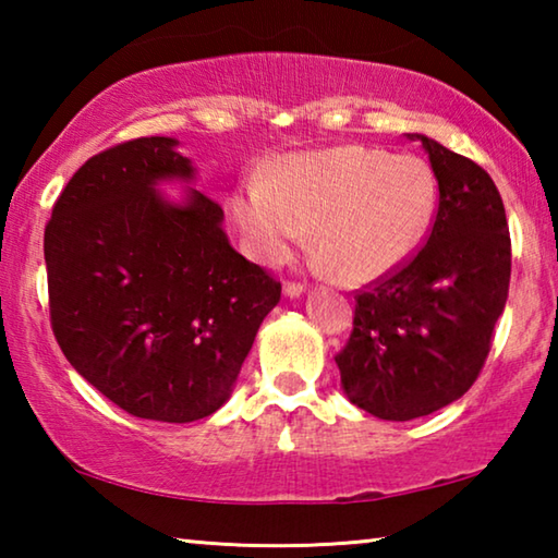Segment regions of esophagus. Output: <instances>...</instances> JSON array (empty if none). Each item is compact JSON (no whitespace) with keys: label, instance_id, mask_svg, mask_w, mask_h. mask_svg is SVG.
I'll use <instances>...</instances> for the list:
<instances>
[{"label":"esophagus","instance_id":"1","mask_svg":"<svg viewBox=\"0 0 558 558\" xmlns=\"http://www.w3.org/2000/svg\"><path fill=\"white\" fill-rule=\"evenodd\" d=\"M302 290H305V286H302V282L288 280L286 286H282V295H286V298H300Z\"/></svg>","mask_w":558,"mask_h":558}]
</instances>
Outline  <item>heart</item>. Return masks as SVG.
I'll return each mask as SVG.
<instances>
[{"label": "heart", "mask_w": 558, "mask_h": 558, "mask_svg": "<svg viewBox=\"0 0 558 558\" xmlns=\"http://www.w3.org/2000/svg\"><path fill=\"white\" fill-rule=\"evenodd\" d=\"M438 182L418 155L335 147L290 157L272 182L251 177L233 214L251 253L288 256L315 226V245L344 282H369L403 266L430 233Z\"/></svg>", "instance_id": "heart-1"}]
</instances>
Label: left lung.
I'll use <instances>...</instances> for the list:
<instances>
[{"label": "left lung", "mask_w": 558, "mask_h": 558, "mask_svg": "<svg viewBox=\"0 0 558 558\" xmlns=\"http://www.w3.org/2000/svg\"><path fill=\"white\" fill-rule=\"evenodd\" d=\"M438 211L426 243L354 295V327L335 356L349 401L384 421L452 403L483 372L502 315L512 241L483 167L426 135Z\"/></svg>", "instance_id": "obj_1"}]
</instances>
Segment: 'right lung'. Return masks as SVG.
<instances>
[{"mask_svg":"<svg viewBox=\"0 0 558 558\" xmlns=\"http://www.w3.org/2000/svg\"><path fill=\"white\" fill-rule=\"evenodd\" d=\"M174 147L137 137L93 155L53 204L44 258L73 369L130 415L192 423L231 396L280 282L231 248L209 196L155 192L194 177Z\"/></svg>","mask_w":558,"mask_h":558,"instance_id":"right-lung-1","label":"right lung"}]
</instances>
